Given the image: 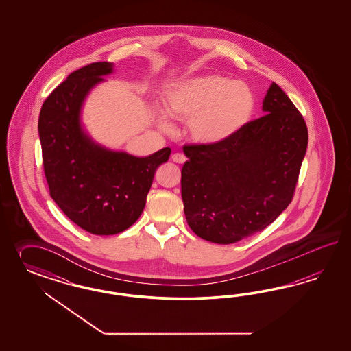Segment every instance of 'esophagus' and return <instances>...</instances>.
<instances>
[{"label": "esophagus", "mask_w": 351, "mask_h": 351, "mask_svg": "<svg viewBox=\"0 0 351 351\" xmlns=\"http://www.w3.org/2000/svg\"><path fill=\"white\" fill-rule=\"evenodd\" d=\"M172 160L176 162V163H184V162L186 160V157H185L184 154H181V153H175V154L172 156Z\"/></svg>", "instance_id": "1"}]
</instances>
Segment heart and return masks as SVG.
Returning a JSON list of instances; mask_svg holds the SVG:
<instances>
[{"mask_svg":"<svg viewBox=\"0 0 351 351\" xmlns=\"http://www.w3.org/2000/svg\"><path fill=\"white\" fill-rule=\"evenodd\" d=\"M171 116L188 122L191 138L199 144H219L248 125L256 110V96L250 86L219 73L185 78L166 93ZM162 128L170 119L160 113Z\"/></svg>","mask_w":351,"mask_h":351,"instance_id":"obj_1","label":"heart"}]
</instances>
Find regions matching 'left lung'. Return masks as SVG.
<instances>
[{
	"mask_svg": "<svg viewBox=\"0 0 351 351\" xmlns=\"http://www.w3.org/2000/svg\"><path fill=\"white\" fill-rule=\"evenodd\" d=\"M263 110L225 141L184 147V213L208 242L230 245L265 229L293 198L308 148L305 119L276 82Z\"/></svg>",
	"mask_w": 351,
	"mask_h": 351,
	"instance_id": "left-lung-1",
	"label": "left lung"
}]
</instances>
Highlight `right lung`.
<instances>
[{
	"label": "right lung",
	"mask_w": 351,
	"mask_h": 351,
	"mask_svg": "<svg viewBox=\"0 0 351 351\" xmlns=\"http://www.w3.org/2000/svg\"><path fill=\"white\" fill-rule=\"evenodd\" d=\"M112 72L108 62L77 69L47 96L38 118L50 195L73 223L96 235L121 233L138 220L156 170L171 154L163 148L138 158L88 138L80 121L82 104Z\"/></svg>",
	"instance_id": "add662e5"
}]
</instances>
